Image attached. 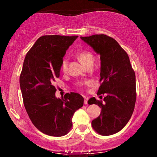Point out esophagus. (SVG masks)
Instances as JSON below:
<instances>
[{
  "label": "esophagus",
  "instance_id": "34e87169",
  "mask_svg": "<svg viewBox=\"0 0 157 157\" xmlns=\"http://www.w3.org/2000/svg\"><path fill=\"white\" fill-rule=\"evenodd\" d=\"M88 101H89V97H84V104L85 105H87Z\"/></svg>",
  "mask_w": 157,
  "mask_h": 157
}]
</instances>
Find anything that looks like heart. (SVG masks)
<instances>
[{"mask_svg":"<svg viewBox=\"0 0 157 157\" xmlns=\"http://www.w3.org/2000/svg\"><path fill=\"white\" fill-rule=\"evenodd\" d=\"M79 60L82 63V64H84L85 66L86 65L91 63H94V56L91 52L89 51H82L80 52L77 55ZM67 65H68V60L67 59L64 58L63 59L62 62L60 64V69L62 71H66L67 69Z\"/></svg>","mask_w":157,"mask_h":157,"instance_id":"1","label":"heart"}]
</instances>
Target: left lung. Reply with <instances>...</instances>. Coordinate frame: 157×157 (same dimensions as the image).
I'll return each instance as SVG.
<instances>
[{
	"mask_svg": "<svg viewBox=\"0 0 157 157\" xmlns=\"http://www.w3.org/2000/svg\"><path fill=\"white\" fill-rule=\"evenodd\" d=\"M100 55V79L97 94H104L105 102L91 97L89 103L101 108L91 125L98 134L109 136L121 131L128 122L136 102V77L128 54L120 44L105 35L80 37Z\"/></svg>",
	"mask_w": 157,
	"mask_h": 157,
	"instance_id": "obj_1",
	"label": "left lung"
}]
</instances>
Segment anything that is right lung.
I'll return each mask as SVG.
<instances>
[{
    "label": "right lung",
    "mask_w": 157,
    "mask_h": 157,
    "mask_svg": "<svg viewBox=\"0 0 157 157\" xmlns=\"http://www.w3.org/2000/svg\"><path fill=\"white\" fill-rule=\"evenodd\" d=\"M77 36L45 35L36 40L26 54L20 77L25 109L33 125L52 136L66 135L72 126V117L83 105L77 93L55 96V79L66 50Z\"/></svg>",
    "instance_id": "obj_1"
}]
</instances>
